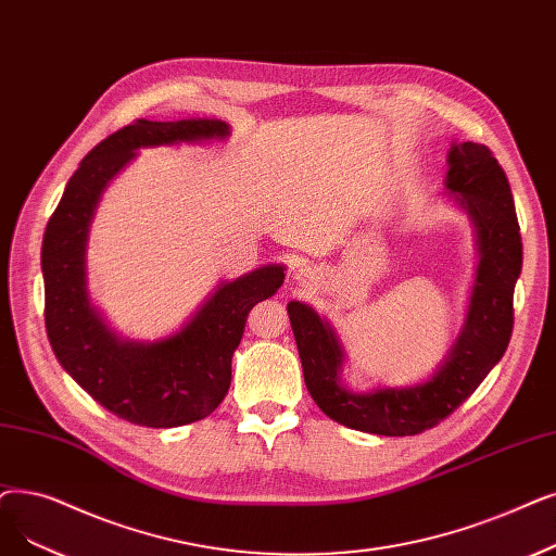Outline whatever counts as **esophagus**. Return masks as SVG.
Masks as SVG:
<instances>
[{
	"label": "esophagus",
	"mask_w": 556,
	"mask_h": 556,
	"mask_svg": "<svg viewBox=\"0 0 556 556\" xmlns=\"http://www.w3.org/2000/svg\"><path fill=\"white\" fill-rule=\"evenodd\" d=\"M298 279L304 283V281H308V279H313V270L308 268V265H300V268H298Z\"/></svg>",
	"instance_id": "obj_1"
}]
</instances>
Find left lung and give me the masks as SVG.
<instances>
[{"label":"left lung","mask_w":556,"mask_h":556,"mask_svg":"<svg viewBox=\"0 0 556 556\" xmlns=\"http://www.w3.org/2000/svg\"><path fill=\"white\" fill-rule=\"evenodd\" d=\"M445 186L477 227L481 258L464 331L429 381L372 393L345 391L338 381L343 352L331 327L311 306L288 302L306 389L323 414L345 427L379 437H414L437 427L475 393L509 345L514 288L522 268L509 179L486 144L458 142L450 150Z\"/></svg>","instance_id":"obj_1"}]
</instances>
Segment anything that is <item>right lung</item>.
<instances>
[{
    "label": "right lung",
    "instance_id": "right-lung-1",
    "mask_svg": "<svg viewBox=\"0 0 556 556\" xmlns=\"http://www.w3.org/2000/svg\"><path fill=\"white\" fill-rule=\"evenodd\" d=\"M223 119L136 123L106 136L70 177L42 240L45 327L67 375L117 418L140 427H179L206 418L225 400L231 356L254 304L283 283L281 265H265L223 283L179 333L159 343L117 338L86 291V236L104 186L138 148L225 138Z\"/></svg>",
    "mask_w": 556,
    "mask_h": 556
}]
</instances>
